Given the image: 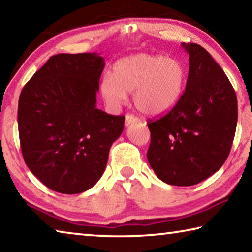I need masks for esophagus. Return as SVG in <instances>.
<instances>
[{
  "label": "esophagus",
  "mask_w": 252,
  "mask_h": 252,
  "mask_svg": "<svg viewBox=\"0 0 252 252\" xmlns=\"http://www.w3.org/2000/svg\"><path fill=\"white\" fill-rule=\"evenodd\" d=\"M139 121H140V119L138 117L133 116V114H126V126L132 125V123H136Z\"/></svg>",
  "instance_id": "34e87169"
}]
</instances>
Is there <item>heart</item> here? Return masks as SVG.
Returning <instances> with one entry per match:
<instances>
[{"label": "heart", "mask_w": 252, "mask_h": 252, "mask_svg": "<svg viewBox=\"0 0 252 252\" xmlns=\"http://www.w3.org/2000/svg\"><path fill=\"white\" fill-rule=\"evenodd\" d=\"M186 85V70L180 61L164 55L140 53L119 60L111 75L100 83L101 95L111 108L125 103L133 91L134 105L149 116H160L180 101Z\"/></svg>", "instance_id": "b5f03b06"}]
</instances>
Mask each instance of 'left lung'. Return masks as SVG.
Listing matches in <instances>:
<instances>
[{"label":"left lung","mask_w":252,"mask_h":252,"mask_svg":"<svg viewBox=\"0 0 252 252\" xmlns=\"http://www.w3.org/2000/svg\"><path fill=\"white\" fill-rule=\"evenodd\" d=\"M189 74L180 101L163 117L149 119L148 161L168 185L188 187L222 167L238 120L237 95L220 65L201 45L182 43Z\"/></svg>","instance_id":"obj_1"}]
</instances>
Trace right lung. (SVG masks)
Here are the masks:
<instances>
[{
	"instance_id": "add662e5",
	"label": "right lung",
	"mask_w": 252,
	"mask_h": 252,
	"mask_svg": "<svg viewBox=\"0 0 252 252\" xmlns=\"http://www.w3.org/2000/svg\"><path fill=\"white\" fill-rule=\"evenodd\" d=\"M104 60L96 53L51 57L24 85L18 123L28 168L49 189L81 193L102 177L125 117L96 109Z\"/></svg>"
}]
</instances>
